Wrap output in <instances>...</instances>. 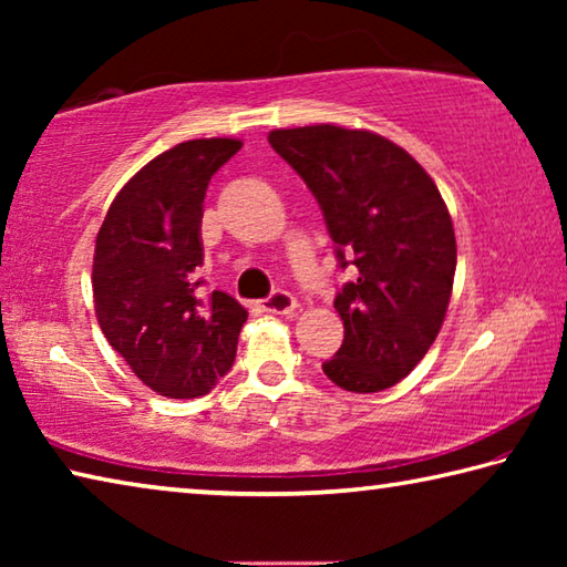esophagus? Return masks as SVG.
<instances>
[{
  "label": "esophagus",
  "instance_id": "esophagus-1",
  "mask_svg": "<svg viewBox=\"0 0 567 567\" xmlns=\"http://www.w3.org/2000/svg\"><path fill=\"white\" fill-rule=\"evenodd\" d=\"M262 310L272 315H295L297 300L287 290H275L267 300H262Z\"/></svg>",
  "mask_w": 567,
  "mask_h": 567
}]
</instances>
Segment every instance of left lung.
Instances as JSON below:
<instances>
[{
	"mask_svg": "<svg viewBox=\"0 0 567 567\" xmlns=\"http://www.w3.org/2000/svg\"><path fill=\"white\" fill-rule=\"evenodd\" d=\"M267 140L318 199L342 270L354 267L334 297L344 340L324 375L350 392L388 390L425 358L453 292L455 229L440 189L375 132L310 124Z\"/></svg>",
	"mask_w": 567,
	"mask_h": 567,
	"instance_id": "1",
	"label": "left lung"
}]
</instances>
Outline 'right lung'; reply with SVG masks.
Masks as SVG:
<instances>
[{
	"instance_id": "1",
	"label": "right lung",
	"mask_w": 567,
	"mask_h": 567,
	"mask_svg": "<svg viewBox=\"0 0 567 567\" xmlns=\"http://www.w3.org/2000/svg\"><path fill=\"white\" fill-rule=\"evenodd\" d=\"M239 147L213 137L162 152L117 192L94 245L104 338L165 398L207 395L235 362L247 310L227 292H199L197 267L207 185Z\"/></svg>"
}]
</instances>
